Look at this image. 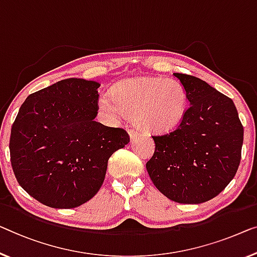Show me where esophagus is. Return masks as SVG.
I'll list each match as a JSON object with an SVG mask.
<instances>
[{
  "mask_svg": "<svg viewBox=\"0 0 257 257\" xmlns=\"http://www.w3.org/2000/svg\"><path fill=\"white\" fill-rule=\"evenodd\" d=\"M129 135H130V140H132V142H133L134 140H136L137 137L140 136V134L135 132V130H129Z\"/></svg>",
  "mask_w": 257,
  "mask_h": 257,
  "instance_id": "esophagus-1",
  "label": "esophagus"
}]
</instances>
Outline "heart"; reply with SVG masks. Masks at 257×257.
<instances>
[{"instance_id": "heart-1", "label": "heart", "mask_w": 257, "mask_h": 257, "mask_svg": "<svg viewBox=\"0 0 257 257\" xmlns=\"http://www.w3.org/2000/svg\"><path fill=\"white\" fill-rule=\"evenodd\" d=\"M99 108L110 118L127 113L144 132L165 134L181 123L187 93L181 84L164 77H141L117 83L112 95L99 99Z\"/></svg>"}]
</instances>
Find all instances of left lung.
Instances as JSON below:
<instances>
[{
	"label": "left lung",
	"instance_id": "1",
	"mask_svg": "<svg viewBox=\"0 0 257 257\" xmlns=\"http://www.w3.org/2000/svg\"><path fill=\"white\" fill-rule=\"evenodd\" d=\"M173 75L186 90L189 107L177 129L152 136L156 149L147 170L167 198L200 204L216 197L234 178L243 127L231 98L194 76Z\"/></svg>",
	"mask_w": 257,
	"mask_h": 257
}]
</instances>
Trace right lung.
<instances>
[{
    "label": "right lung",
    "mask_w": 257,
    "mask_h": 257,
    "mask_svg": "<svg viewBox=\"0 0 257 257\" xmlns=\"http://www.w3.org/2000/svg\"><path fill=\"white\" fill-rule=\"evenodd\" d=\"M100 84L62 79L30 94L10 135V159L23 189L43 204L71 209L91 200L109 157L129 143L124 129L94 121Z\"/></svg>",
    "instance_id": "add662e5"
}]
</instances>
